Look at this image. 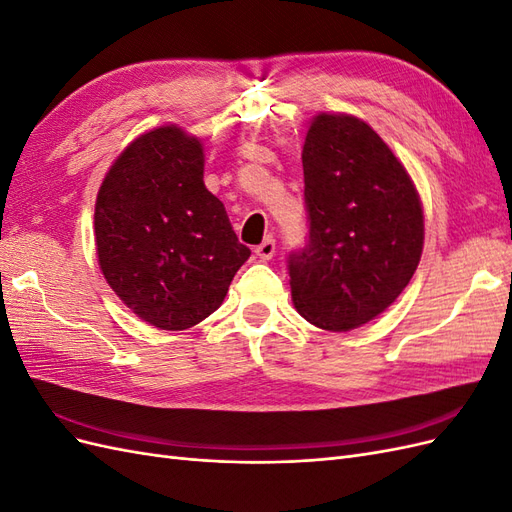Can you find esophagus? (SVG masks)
<instances>
[{
    "label": "esophagus",
    "instance_id": "obj_1",
    "mask_svg": "<svg viewBox=\"0 0 512 512\" xmlns=\"http://www.w3.org/2000/svg\"><path fill=\"white\" fill-rule=\"evenodd\" d=\"M254 252H256V256L262 258V260L273 258V254H275V241H273V239H265V241H262V243L256 247Z\"/></svg>",
    "mask_w": 512,
    "mask_h": 512
}]
</instances>
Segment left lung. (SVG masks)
Listing matches in <instances>:
<instances>
[{"instance_id": "left-lung-1", "label": "left lung", "mask_w": 512, "mask_h": 512, "mask_svg": "<svg viewBox=\"0 0 512 512\" xmlns=\"http://www.w3.org/2000/svg\"><path fill=\"white\" fill-rule=\"evenodd\" d=\"M301 160L309 241L288 260L292 303L318 329L363 327L418 267L421 196L391 147L354 115L318 113Z\"/></svg>"}]
</instances>
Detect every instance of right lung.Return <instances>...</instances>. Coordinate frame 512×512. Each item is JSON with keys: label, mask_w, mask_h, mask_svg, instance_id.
I'll use <instances>...</instances> for the list:
<instances>
[{"label": "right lung", "mask_w": 512, "mask_h": 512, "mask_svg": "<svg viewBox=\"0 0 512 512\" xmlns=\"http://www.w3.org/2000/svg\"><path fill=\"white\" fill-rule=\"evenodd\" d=\"M203 175L200 138L166 123L136 136L98 190L94 235L104 280L162 331L211 316L252 254Z\"/></svg>", "instance_id": "right-lung-1"}]
</instances>
